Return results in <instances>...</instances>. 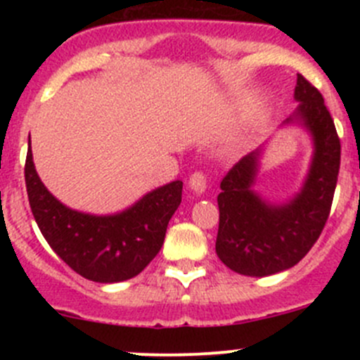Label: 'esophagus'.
Listing matches in <instances>:
<instances>
[{"label": "esophagus", "instance_id": "esophagus-1", "mask_svg": "<svg viewBox=\"0 0 360 360\" xmlns=\"http://www.w3.org/2000/svg\"><path fill=\"white\" fill-rule=\"evenodd\" d=\"M188 188H190V193H193V197H200L207 188L205 174L202 172L191 174L190 181H188Z\"/></svg>", "mask_w": 360, "mask_h": 360}]
</instances>
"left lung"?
<instances>
[{"label":"left lung","mask_w":360,"mask_h":360,"mask_svg":"<svg viewBox=\"0 0 360 360\" xmlns=\"http://www.w3.org/2000/svg\"><path fill=\"white\" fill-rule=\"evenodd\" d=\"M294 101L297 108L282 127H301L314 146L300 191L284 202H270L254 190L263 146L221 181L216 254L230 270L248 277H266L300 263L324 230L335 197L341 155L335 122L321 92L301 75Z\"/></svg>","instance_id":"left-lung-1"}]
</instances>
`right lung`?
I'll return each mask as SVG.
<instances>
[{
    "instance_id": "right-lung-1",
    "label": "right lung",
    "mask_w": 360,
    "mask_h": 360,
    "mask_svg": "<svg viewBox=\"0 0 360 360\" xmlns=\"http://www.w3.org/2000/svg\"><path fill=\"white\" fill-rule=\"evenodd\" d=\"M24 174L29 205L45 240L76 274L101 284L129 281L151 263L183 195V181H172L120 212L97 216L75 210L57 200L39 179L31 137Z\"/></svg>"
}]
</instances>
